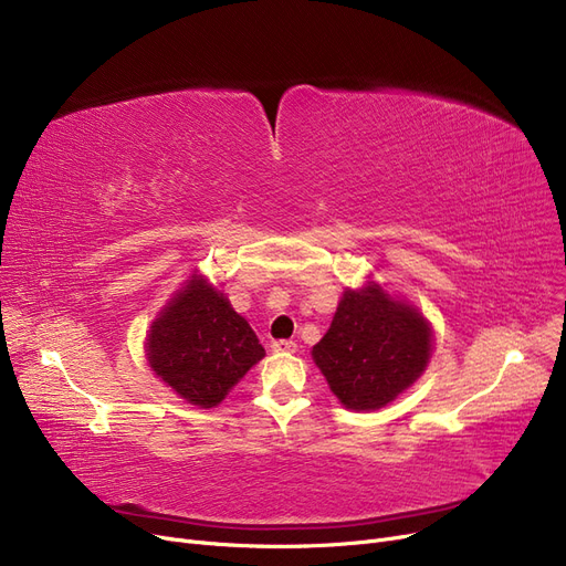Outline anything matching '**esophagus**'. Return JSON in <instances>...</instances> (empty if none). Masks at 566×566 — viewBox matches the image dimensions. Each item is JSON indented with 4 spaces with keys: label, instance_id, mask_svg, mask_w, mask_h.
Here are the masks:
<instances>
[{
    "label": "esophagus",
    "instance_id": "34e87169",
    "mask_svg": "<svg viewBox=\"0 0 566 566\" xmlns=\"http://www.w3.org/2000/svg\"><path fill=\"white\" fill-rule=\"evenodd\" d=\"M270 347H273L275 354H296L298 344L293 339H275L273 344H270Z\"/></svg>",
    "mask_w": 566,
    "mask_h": 566
}]
</instances>
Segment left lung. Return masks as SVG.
<instances>
[{
	"label": "left lung",
	"mask_w": 566,
	"mask_h": 566,
	"mask_svg": "<svg viewBox=\"0 0 566 566\" xmlns=\"http://www.w3.org/2000/svg\"><path fill=\"white\" fill-rule=\"evenodd\" d=\"M432 342L423 312L370 280L344 289L331 328L312 347V360L344 407L377 411L426 373Z\"/></svg>",
	"instance_id": "obj_1"
}]
</instances>
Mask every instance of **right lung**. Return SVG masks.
I'll return each mask as SVG.
<instances>
[{"label":"right lung","mask_w":566,"mask_h":566,"mask_svg":"<svg viewBox=\"0 0 566 566\" xmlns=\"http://www.w3.org/2000/svg\"><path fill=\"white\" fill-rule=\"evenodd\" d=\"M263 356L248 318L199 270L168 298L145 337L150 370L201 409L222 402Z\"/></svg>","instance_id":"obj_1"}]
</instances>
